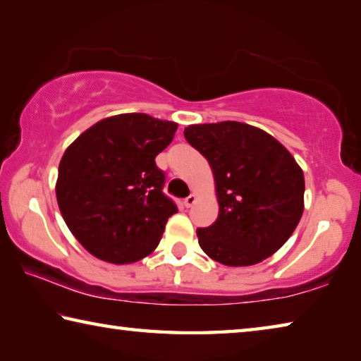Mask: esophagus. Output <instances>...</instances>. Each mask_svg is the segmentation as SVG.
<instances>
[{
    "label": "esophagus",
    "mask_w": 361,
    "mask_h": 361,
    "mask_svg": "<svg viewBox=\"0 0 361 361\" xmlns=\"http://www.w3.org/2000/svg\"><path fill=\"white\" fill-rule=\"evenodd\" d=\"M195 202H197V197H195V194H191L189 197L185 199V202H183V204H185L186 209H189V207H192Z\"/></svg>",
    "instance_id": "1"
}]
</instances>
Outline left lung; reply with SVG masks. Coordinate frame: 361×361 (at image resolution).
<instances>
[{
  "mask_svg": "<svg viewBox=\"0 0 361 361\" xmlns=\"http://www.w3.org/2000/svg\"><path fill=\"white\" fill-rule=\"evenodd\" d=\"M185 138L210 164L218 218L199 245L224 266L258 264L290 239L304 212V173L279 140L237 121L192 124Z\"/></svg>",
  "mask_w": 361,
  "mask_h": 361,
  "instance_id": "1",
  "label": "left lung"
}]
</instances>
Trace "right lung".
<instances>
[{"instance_id": "1", "label": "right lung", "mask_w": 361, "mask_h": 361, "mask_svg": "<svg viewBox=\"0 0 361 361\" xmlns=\"http://www.w3.org/2000/svg\"><path fill=\"white\" fill-rule=\"evenodd\" d=\"M178 124L145 113L95 122L63 152L56 195L71 234L111 264H130L156 250L167 219L178 212L162 192L156 156Z\"/></svg>"}]
</instances>
